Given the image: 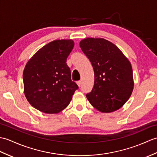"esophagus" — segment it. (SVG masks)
Listing matches in <instances>:
<instances>
[{"instance_id": "obj_1", "label": "esophagus", "mask_w": 157, "mask_h": 157, "mask_svg": "<svg viewBox=\"0 0 157 157\" xmlns=\"http://www.w3.org/2000/svg\"><path fill=\"white\" fill-rule=\"evenodd\" d=\"M77 84L79 87H81L82 86V81H78L77 82Z\"/></svg>"}]
</instances>
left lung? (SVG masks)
Returning a JSON list of instances; mask_svg holds the SVG:
<instances>
[{
  "label": "left lung",
  "mask_w": 157,
  "mask_h": 157,
  "mask_svg": "<svg viewBox=\"0 0 157 157\" xmlns=\"http://www.w3.org/2000/svg\"><path fill=\"white\" fill-rule=\"evenodd\" d=\"M79 46L94 72V86L86 95L87 100L101 112L118 110L128 101L134 89L130 61L117 46L103 38H85Z\"/></svg>",
  "instance_id": "1"
}]
</instances>
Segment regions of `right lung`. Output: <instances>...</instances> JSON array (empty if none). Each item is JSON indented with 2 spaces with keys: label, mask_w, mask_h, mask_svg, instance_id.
Returning <instances> with one entry per match:
<instances>
[{
  "label": "right lung",
  "mask_w": 157,
  "mask_h": 157,
  "mask_svg": "<svg viewBox=\"0 0 157 157\" xmlns=\"http://www.w3.org/2000/svg\"><path fill=\"white\" fill-rule=\"evenodd\" d=\"M72 39L47 43L29 59L23 70L24 94L29 103L45 114H58L70 104L78 85L71 79L67 58Z\"/></svg>",
  "instance_id": "add662e5"
}]
</instances>
